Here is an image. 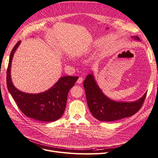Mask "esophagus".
<instances>
[{"label":"esophagus","mask_w":158,"mask_h":158,"mask_svg":"<svg viewBox=\"0 0 158 158\" xmlns=\"http://www.w3.org/2000/svg\"><path fill=\"white\" fill-rule=\"evenodd\" d=\"M83 80H84V78L82 77H79V78L77 80V83L78 84H81V83H82Z\"/></svg>","instance_id":"34e87169"}]
</instances>
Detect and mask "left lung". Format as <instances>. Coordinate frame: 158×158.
Listing matches in <instances>:
<instances>
[{
	"instance_id": "obj_1",
	"label": "left lung",
	"mask_w": 158,
	"mask_h": 158,
	"mask_svg": "<svg viewBox=\"0 0 158 158\" xmlns=\"http://www.w3.org/2000/svg\"><path fill=\"white\" fill-rule=\"evenodd\" d=\"M135 39L139 40L138 36H135ZM84 87L91 113L98 120L103 122L116 121L134 115L143 106L147 94L133 102L112 101L103 94L92 74L87 76Z\"/></svg>"
}]
</instances>
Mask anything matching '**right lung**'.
Returning <instances> with one entry per match:
<instances>
[{"mask_svg":"<svg viewBox=\"0 0 158 158\" xmlns=\"http://www.w3.org/2000/svg\"><path fill=\"white\" fill-rule=\"evenodd\" d=\"M21 41L11 52L6 72L7 88L18 108L27 117L40 122H53L60 118L66 107L67 95L78 77L66 76L59 80L50 89L39 94H30L15 88L10 77V67L13 56Z\"/></svg>","mask_w":158,"mask_h":158,"instance_id":"right-lung-1","label":"right lung"}]
</instances>
